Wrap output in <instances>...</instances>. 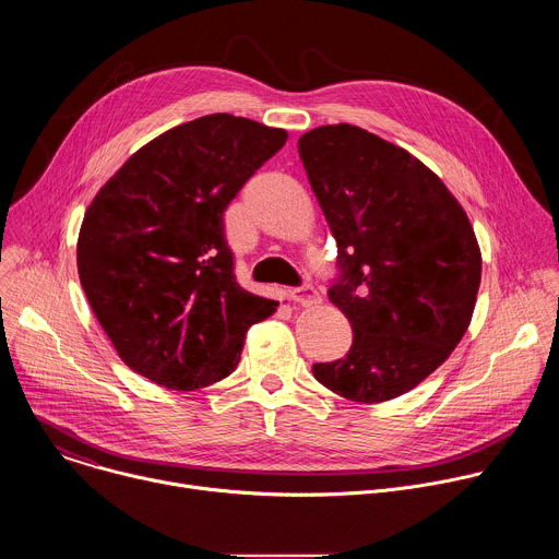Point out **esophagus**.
<instances>
[{"label": "esophagus", "mask_w": 559, "mask_h": 559, "mask_svg": "<svg viewBox=\"0 0 559 559\" xmlns=\"http://www.w3.org/2000/svg\"><path fill=\"white\" fill-rule=\"evenodd\" d=\"M292 300L302 307H309V305H318L323 298H321V292H318L311 283H305L292 292Z\"/></svg>", "instance_id": "obj_1"}]
</instances>
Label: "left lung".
Returning <instances> with one entry per match:
<instances>
[{"label": "left lung", "instance_id": "left-lung-1", "mask_svg": "<svg viewBox=\"0 0 559 559\" xmlns=\"http://www.w3.org/2000/svg\"><path fill=\"white\" fill-rule=\"evenodd\" d=\"M309 186L338 246L330 300L349 318L345 358L313 378L354 403H384L420 384L462 341L483 254L457 199L407 150L358 126L298 139Z\"/></svg>", "mask_w": 559, "mask_h": 559}]
</instances>
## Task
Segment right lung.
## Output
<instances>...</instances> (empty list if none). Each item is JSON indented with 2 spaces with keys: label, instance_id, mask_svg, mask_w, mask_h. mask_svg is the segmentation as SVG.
<instances>
[{
  "label": "right lung",
  "instance_id": "right-lung-1",
  "mask_svg": "<svg viewBox=\"0 0 559 559\" xmlns=\"http://www.w3.org/2000/svg\"><path fill=\"white\" fill-rule=\"evenodd\" d=\"M285 141L246 117H199L136 150L93 199L79 281L132 371L177 391L218 382L276 311L236 283L223 212Z\"/></svg>",
  "mask_w": 559,
  "mask_h": 559
}]
</instances>
